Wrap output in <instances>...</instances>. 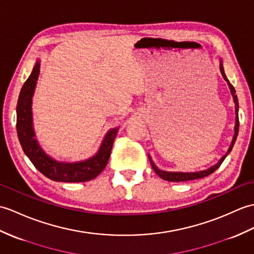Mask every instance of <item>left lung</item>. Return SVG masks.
Returning <instances> with one entry per match:
<instances>
[{
	"label": "left lung",
	"mask_w": 254,
	"mask_h": 254,
	"mask_svg": "<svg viewBox=\"0 0 254 254\" xmlns=\"http://www.w3.org/2000/svg\"><path fill=\"white\" fill-rule=\"evenodd\" d=\"M220 70H221V73L223 75L224 80H225L227 82L228 84V87L229 90H231V93H232V96H233V99H234V103H235V111H236V121H235V127H234V136H233V139H232V143L231 145H229V148L227 149L226 154L224 155L219 162H217L216 164H214V166H212L211 168L207 169V170H203V171H198V172H169V171H163V170H160L159 169L155 162L152 161L151 157L148 155V158L150 160V164L152 169H154L155 172L160 176L161 179H163L164 181H169V182H186V181H192V180H197V179H202V178H205V176H208L210 174H212L214 172L215 170L219 169V167L222 164V162L225 160V158L228 156L229 152L232 151L233 147H234V144L236 141V138H237V135H238V131H239V119H238V110H239V105H238V98H237V95H236V91L234 86L229 83V81L227 79V76L225 74V71H224V67H223V63H222V60H220Z\"/></svg>",
	"instance_id": "obj_1"
}]
</instances>
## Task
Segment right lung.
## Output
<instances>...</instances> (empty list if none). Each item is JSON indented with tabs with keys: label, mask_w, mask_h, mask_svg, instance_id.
Returning a JSON list of instances; mask_svg holds the SVG:
<instances>
[{
	"label": "right lung",
	"mask_w": 254,
	"mask_h": 254,
	"mask_svg": "<svg viewBox=\"0 0 254 254\" xmlns=\"http://www.w3.org/2000/svg\"><path fill=\"white\" fill-rule=\"evenodd\" d=\"M40 64V60H37L31 74L21 87L17 102V135L22 150L33 166L52 181L80 183L95 179L107 166L119 127L110 128L104 136L96 154L85 160L60 161L47 155L35 138L32 117V97L39 79Z\"/></svg>",
	"instance_id": "add662e5"
}]
</instances>
